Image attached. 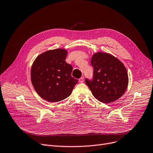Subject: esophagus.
<instances>
[{"label":"esophagus","mask_w":153,"mask_h":153,"mask_svg":"<svg viewBox=\"0 0 153 153\" xmlns=\"http://www.w3.org/2000/svg\"><path fill=\"white\" fill-rule=\"evenodd\" d=\"M84 77H81L79 79V82H81V83H82V82H84Z\"/></svg>","instance_id":"esophagus-1"}]
</instances>
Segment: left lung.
<instances>
[{
  "instance_id": "8db88e82",
  "label": "left lung",
  "mask_w": 153,
  "mask_h": 153,
  "mask_svg": "<svg viewBox=\"0 0 153 153\" xmlns=\"http://www.w3.org/2000/svg\"><path fill=\"white\" fill-rule=\"evenodd\" d=\"M93 79L86 83L96 99L110 103L125 93L128 77L125 65L115 56L105 52L94 53L91 60Z\"/></svg>"
}]
</instances>
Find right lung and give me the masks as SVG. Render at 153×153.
Listing matches in <instances>:
<instances>
[{
    "instance_id": "right-lung-1",
    "label": "right lung",
    "mask_w": 153,
    "mask_h": 153,
    "mask_svg": "<svg viewBox=\"0 0 153 153\" xmlns=\"http://www.w3.org/2000/svg\"><path fill=\"white\" fill-rule=\"evenodd\" d=\"M64 48L49 50L39 55L31 69V80L42 98L51 103L63 100L71 94L78 80L71 76L72 67L65 59Z\"/></svg>"
}]
</instances>
